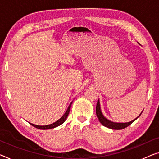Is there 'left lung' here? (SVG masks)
Here are the masks:
<instances>
[{"instance_id":"left-lung-1","label":"left lung","mask_w":159,"mask_h":159,"mask_svg":"<svg viewBox=\"0 0 159 159\" xmlns=\"http://www.w3.org/2000/svg\"><path fill=\"white\" fill-rule=\"evenodd\" d=\"M96 114H97V118H98V119L100 121V123H101L102 125L106 126V127H107V128H109L111 129H116V130L123 129L124 128L127 127L128 126H129L130 124H132L133 122L138 118V117L140 116V115L141 114V113L140 115H139L137 118L134 119L133 121H131L130 122H128V123H114V122H112L111 121L108 120V119L105 118V117L103 116V114H102V111H101V109H100V104H99V100L97 101V107H96Z\"/></svg>"}]
</instances>
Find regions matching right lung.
<instances>
[{
  "mask_svg": "<svg viewBox=\"0 0 159 159\" xmlns=\"http://www.w3.org/2000/svg\"><path fill=\"white\" fill-rule=\"evenodd\" d=\"M72 103L70 104L69 107H68L67 110L66 111L65 114L63 115L61 118L59 119V120H57V121H55V123H53L52 124H50V125H46V126H38V125H35V124H31L30 123L32 126H33L34 127L39 129H53V128H55L57 127V126L61 125V124H63L65 122V121L66 120V119H67V117L68 116V114L70 113V108H71V104Z\"/></svg>",
  "mask_w": 159,
  "mask_h": 159,
  "instance_id": "1",
  "label": "right lung"
}]
</instances>
